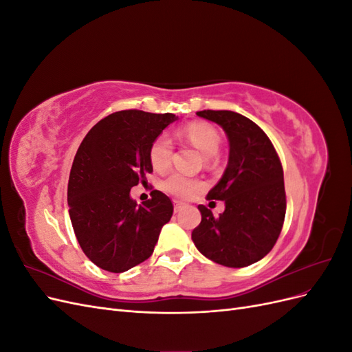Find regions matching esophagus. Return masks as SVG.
Returning a JSON list of instances; mask_svg holds the SVG:
<instances>
[{
  "label": "esophagus",
  "instance_id": "1",
  "mask_svg": "<svg viewBox=\"0 0 352 352\" xmlns=\"http://www.w3.org/2000/svg\"><path fill=\"white\" fill-rule=\"evenodd\" d=\"M173 206H175V212H177V211H180L182 210V207H184V202H180V201H173Z\"/></svg>",
  "mask_w": 352,
  "mask_h": 352
}]
</instances>
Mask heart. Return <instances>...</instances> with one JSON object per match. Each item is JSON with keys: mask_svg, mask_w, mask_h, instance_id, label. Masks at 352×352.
<instances>
[{"mask_svg": "<svg viewBox=\"0 0 352 352\" xmlns=\"http://www.w3.org/2000/svg\"><path fill=\"white\" fill-rule=\"evenodd\" d=\"M184 135L204 157H214L217 154L220 148V136L214 127L204 123H192L186 127ZM172 140H170L166 133L157 136L150 148V160L153 167L155 170H166L170 166V163H172ZM201 188V180L185 176L182 173L170 175L164 182V189L167 192L180 198H188L190 195H194Z\"/></svg>", "mask_w": 352, "mask_h": 352, "instance_id": "b5f03b06", "label": "heart"}]
</instances>
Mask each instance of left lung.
I'll return each instance as SVG.
<instances>
[{
  "instance_id": "8db88e82",
  "label": "left lung",
  "mask_w": 352,
  "mask_h": 352,
  "mask_svg": "<svg viewBox=\"0 0 352 352\" xmlns=\"http://www.w3.org/2000/svg\"><path fill=\"white\" fill-rule=\"evenodd\" d=\"M217 123L229 141V160L207 199L225 202L212 216L198 206L201 223L192 232L198 251L226 267H247L267 255L278 241L286 212L283 168L269 136L248 117L228 110L198 111Z\"/></svg>"
}]
</instances>
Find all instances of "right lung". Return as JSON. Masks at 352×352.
I'll list each match as a JSON object with an SVG mask.
<instances>
[{
	"label": "right lung",
	"mask_w": 352,
	"mask_h": 352,
	"mask_svg": "<svg viewBox=\"0 0 352 352\" xmlns=\"http://www.w3.org/2000/svg\"><path fill=\"white\" fill-rule=\"evenodd\" d=\"M177 119L172 113L123 110L83 138L70 170L69 214L82 251L100 269L123 273L151 257L173 204L160 190L138 204L131 188L146 182L151 144Z\"/></svg>",
	"instance_id": "obj_1"
}]
</instances>
